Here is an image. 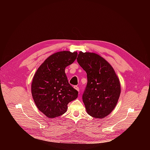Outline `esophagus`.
<instances>
[{
  "label": "esophagus",
  "instance_id": "34e87169",
  "mask_svg": "<svg viewBox=\"0 0 150 150\" xmlns=\"http://www.w3.org/2000/svg\"><path fill=\"white\" fill-rule=\"evenodd\" d=\"M74 88L76 90H77L78 91H79V88L77 86V85H75V86L74 87Z\"/></svg>",
  "mask_w": 150,
  "mask_h": 150
}]
</instances>
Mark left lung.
I'll return each mask as SVG.
<instances>
[{
  "mask_svg": "<svg viewBox=\"0 0 150 150\" xmlns=\"http://www.w3.org/2000/svg\"><path fill=\"white\" fill-rule=\"evenodd\" d=\"M76 59L87 75L82 95L87 112L94 118L102 119L117 103L121 91L119 79L110 64L97 54L79 52Z\"/></svg>",
  "mask_w": 150,
  "mask_h": 150,
  "instance_id": "obj_1",
  "label": "left lung"
}]
</instances>
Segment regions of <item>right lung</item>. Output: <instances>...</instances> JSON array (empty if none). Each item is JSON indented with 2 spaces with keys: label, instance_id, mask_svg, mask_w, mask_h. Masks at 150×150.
<instances>
[{
  "label": "right lung",
  "instance_id": "add662e5",
  "mask_svg": "<svg viewBox=\"0 0 150 150\" xmlns=\"http://www.w3.org/2000/svg\"><path fill=\"white\" fill-rule=\"evenodd\" d=\"M77 54L76 52L69 51L52 54L40 66L33 77V100L38 110L47 117L54 118L65 113L68 104L78 97V92L69 83L65 72Z\"/></svg>",
  "mask_w": 150,
  "mask_h": 150
}]
</instances>
